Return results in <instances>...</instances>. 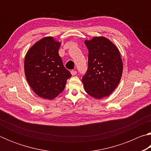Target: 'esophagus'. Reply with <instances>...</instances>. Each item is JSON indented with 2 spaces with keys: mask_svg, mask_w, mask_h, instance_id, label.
Returning <instances> with one entry per match:
<instances>
[{
  "mask_svg": "<svg viewBox=\"0 0 151 151\" xmlns=\"http://www.w3.org/2000/svg\"><path fill=\"white\" fill-rule=\"evenodd\" d=\"M70 73H71V74H72L73 76H75L76 75V73H77V71H76V70H72L70 71Z\"/></svg>",
  "mask_w": 151,
  "mask_h": 151,
  "instance_id": "esophagus-1",
  "label": "esophagus"
}]
</instances>
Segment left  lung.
<instances>
[{"mask_svg": "<svg viewBox=\"0 0 151 151\" xmlns=\"http://www.w3.org/2000/svg\"><path fill=\"white\" fill-rule=\"evenodd\" d=\"M88 50L87 70L82 81L85 91L95 99L112 93L121 81L122 62L118 48L104 37L85 40Z\"/></svg>", "mask_w": 151, "mask_h": 151, "instance_id": "left-lung-1", "label": "left lung"}]
</instances>
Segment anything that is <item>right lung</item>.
Here are the masks:
<instances>
[{"mask_svg":"<svg viewBox=\"0 0 151 151\" xmlns=\"http://www.w3.org/2000/svg\"><path fill=\"white\" fill-rule=\"evenodd\" d=\"M60 43L43 38L30 48L24 58V72L30 87L38 96L52 99L62 93L70 73L58 55Z\"/></svg>","mask_w":151,"mask_h":151,"instance_id":"right-lung-1","label":"right lung"}]
</instances>
